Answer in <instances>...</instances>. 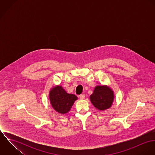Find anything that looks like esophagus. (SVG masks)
I'll return each mask as SVG.
<instances>
[{
  "instance_id": "esophagus-1",
  "label": "esophagus",
  "mask_w": 155,
  "mask_h": 155,
  "mask_svg": "<svg viewBox=\"0 0 155 155\" xmlns=\"http://www.w3.org/2000/svg\"><path fill=\"white\" fill-rule=\"evenodd\" d=\"M79 98H81V99H84V98H85V94H81V95H79Z\"/></svg>"
}]
</instances>
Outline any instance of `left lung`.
<instances>
[{"instance_id": "1", "label": "left lung", "mask_w": 155, "mask_h": 155, "mask_svg": "<svg viewBox=\"0 0 155 155\" xmlns=\"http://www.w3.org/2000/svg\"><path fill=\"white\" fill-rule=\"evenodd\" d=\"M114 98L113 91L107 86H97L90 95L92 104L100 110L110 108Z\"/></svg>"}]
</instances>
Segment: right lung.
I'll return each mask as SVG.
<instances>
[{"label": "right lung", "mask_w": 155, "mask_h": 155, "mask_svg": "<svg viewBox=\"0 0 155 155\" xmlns=\"http://www.w3.org/2000/svg\"><path fill=\"white\" fill-rule=\"evenodd\" d=\"M49 99L52 107L57 112L65 114L71 109L78 97L68 94L61 86H57L49 92Z\"/></svg>", "instance_id": "right-lung-1"}]
</instances>
